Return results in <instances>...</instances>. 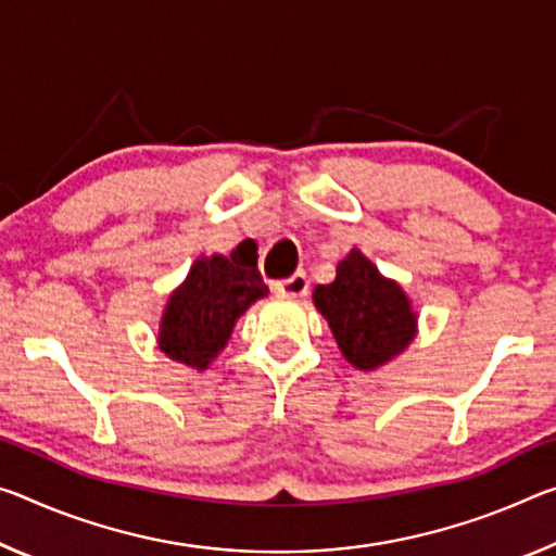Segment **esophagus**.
I'll return each instance as SVG.
<instances>
[{"instance_id": "esophagus-1", "label": "esophagus", "mask_w": 556, "mask_h": 556, "mask_svg": "<svg viewBox=\"0 0 556 556\" xmlns=\"http://www.w3.org/2000/svg\"><path fill=\"white\" fill-rule=\"evenodd\" d=\"M275 292L281 296H304L309 292V279H306L304 271H296V275L275 281Z\"/></svg>"}]
</instances>
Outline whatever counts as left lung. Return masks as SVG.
Masks as SVG:
<instances>
[{"label":"left lung","instance_id":"1","mask_svg":"<svg viewBox=\"0 0 556 556\" xmlns=\"http://www.w3.org/2000/svg\"><path fill=\"white\" fill-rule=\"evenodd\" d=\"M312 299L343 358L358 371L386 366L418 333V312L408 294L356 247L337 264V279L316 287Z\"/></svg>","mask_w":556,"mask_h":556}]
</instances>
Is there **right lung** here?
<instances>
[{
	"mask_svg": "<svg viewBox=\"0 0 556 556\" xmlns=\"http://www.w3.org/2000/svg\"><path fill=\"white\" fill-rule=\"evenodd\" d=\"M267 294L257 260L240 252V247L230 257L200 254L182 285L167 296L157 349L178 364L205 371L227 346L237 319Z\"/></svg>",
	"mask_w": 556,
	"mask_h": 556,
	"instance_id": "1",
	"label": "right lung"
}]
</instances>
